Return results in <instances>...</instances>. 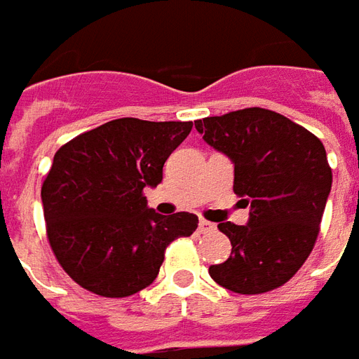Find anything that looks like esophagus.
<instances>
[{
	"label": "esophagus",
	"mask_w": 359,
	"mask_h": 359,
	"mask_svg": "<svg viewBox=\"0 0 359 359\" xmlns=\"http://www.w3.org/2000/svg\"><path fill=\"white\" fill-rule=\"evenodd\" d=\"M212 230H216V226L212 224V222H208V220H201V222H199V232L207 233V232H212Z\"/></svg>",
	"instance_id": "34e87169"
}]
</instances>
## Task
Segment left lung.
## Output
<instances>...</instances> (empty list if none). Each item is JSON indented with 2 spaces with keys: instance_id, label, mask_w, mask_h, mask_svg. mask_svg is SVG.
Returning <instances> with one entry per match:
<instances>
[{
  "instance_id": "1",
  "label": "left lung",
  "mask_w": 359,
  "mask_h": 359,
  "mask_svg": "<svg viewBox=\"0 0 359 359\" xmlns=\"http://www.w3.org/2000/svg\"><path fill=\"white\" fill-rule=\"evenodd\" d=\"M195 129L233 164V191L245 197V226L220 222L232 253L208 273L236 294L286 284L306 263L319 233L332 172L323 143L288 118L245 108L203 118Z\"/></svg>"
}]
</instances>
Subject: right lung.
<instances>
[{"label": "right lung", "mask_w": 359, "mask_h": 359, "mask_svg": "<svg viewBox=\"0 0 359 359\" xmlns=\"http://www.w3.org/2000/svg\"><path fill=\"white\" fill-rule=\"evenodd\" d=\"M191 127L114 119L55 152L42 185L46 232L79 286L104 297L133 296L158 276L168 245L197 230L195 215L162 216L143 195L162 182L164 162Z\"/></svg>", "instance_id": "1"}]
</instances>
